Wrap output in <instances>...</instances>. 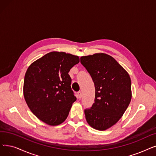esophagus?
<instances>
[{"label":"esophagus","mask_w":156,"mask_h":156,"mask_svg":"<svg viewBox=\"0 0 156 156\" xmlns=\"http://www.w3.org/2000/svg\"><path fill=\"white\" fill-rule=\"evenodd\" d=\"M82 92H81L80 91H79V92H77V98H78V99H81V98H82Z\"/></svg>","instance_id":"esophagus-1"}]
</instances>
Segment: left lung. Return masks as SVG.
Returning a JSON list of instances; mask_svg holds the SVG:
<instances>
[{
	"mask_svg": "<svg viewBox=\"0 0 156 156\" xmlns=\"http://www.w3.org/2000/svg\"><path fill=\"white\" fill-rule=\"evenodd\" d=\"M95 86L94 103L85 110L87 123L105 131L122 117L131 98V81L128 73L112 56L103 53L81 57Z\"/></svg>",
	"mask_w": 156,
	"mask_h": 156,
	"instance_id": "8db88e82",
	"label": "left lung"
}]
</instances>
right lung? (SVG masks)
Wrapping results in <instances>:
<instances>
[{
  "label": "right lung",
  "mask_w": 156,
  "mask_h": 156,
  "mask_svg": "<svg viewBox=\"0 0 156 156\" xmlns=\"http://www.w3.org/2000/svg\"><path fill=\"white\" fill-rule=\"evenodd\" d=\"M79 62L78 56L51 51L32 63L27 70L25 100L33 114L46 124L58 126L68 116L76 100L68 73Z\"/></svg>",
  "instance_id": "1"
}]
</instances>
